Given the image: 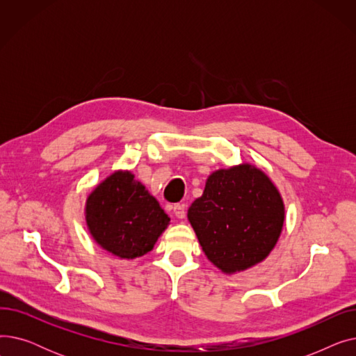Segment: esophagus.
<instances>
[{"label":"esophagus","mask_w":356,"mask_h":356,"mask_svg":"<svg viewBox=\"0 0 356 356\" xmlns=\"http://www.w3.org/2000/svg\"><path fill=\"white\" fill-rule=\"evenodd\" d=\"M173 212H175V215H176L179 219H183V218L186 216V208H184V204L176 203L175 207H173Z\"/></svg>","instance_id":"obj_1"}]
</instances>
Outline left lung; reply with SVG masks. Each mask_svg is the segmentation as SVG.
Returning a JSON list of instances; mask_svg holds the SVG:
<instances>
[{"label":"left lung","instance_id":"left-lung-1","mask_svg":"<svg viewBox=\"0 0 356 356\" xmlns=\"http://www.w3.org/2000/svg\"><path fill=\"white\" fill-rule=\"evenodd\" d=\"M200 247L219 270L244 271L274 248L284 223V204L259 168L241 164L209 176L188 211Z\"/></svg>","mask_w":356,"mask_h":356}]
</instances>
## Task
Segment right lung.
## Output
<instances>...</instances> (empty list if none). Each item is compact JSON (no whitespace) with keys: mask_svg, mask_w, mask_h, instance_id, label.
<instances>
[{"mask_svg":"<svg viewBox=\"0 0 356 356\" xmlns=\"http://www.w3.org/2000/svg\"><path fill=\"white\" fill-rule=\"evenodd\" d=\"M170 218L131 172H115L86 200V223L98 244L120 258L152 251Z\"/></svg>","mask_w":356,"mask_h":356,"instance_id":"add662e5","label":"right lung"}]
</instances>
